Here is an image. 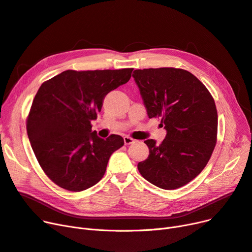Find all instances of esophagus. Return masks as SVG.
Listing matches in <instances>:
<instances>
[{
  "label": "esophagus",
  "mask_w": 252,
  "mask_h": 252,
  "mask_svg": "<svg viewBox=\"0 0 252 252\" xmlns=\"http://www.w3.org/2000/svg\"><path fill=\"white\" fill-rule=\"evenodd\" d=\"M135 140L133 138H131L130 136H125L124 137V144L125 145H130V144H133Z\"/></svg>",
  "instance_id": "34e87169"
}]
</instances>
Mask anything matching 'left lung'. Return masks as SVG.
<instances>
[{
  "label": "left lung",
  "instance_id": "obj_1",
  "mask_svg": "<svg viewBox=\"0 0 252 252\" xmlns=\"http://www.w3.org/2000/svg\"><path fill=\"white\" fill-rule=\"evenodd\" d=\"M149 118H160L166 130L159 146L147 139L149 156L137 168L147 181L177 189L205 168L217 139L213 97L192 73L178 68L134 70L132 74Z\"/></svg>",
  "mask_w": 252,
  "mask_h": 252
}]
</instances>
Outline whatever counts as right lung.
<instances>
[{
    "instance_id": "1",
    "label": "right lung",
    "mask_w": 252,
    "mask_h": 252,
    "mask_svg": "<svg viewBox=\"0 0 252 252\" xmlns=\"http://www.w3.org/2000/svg\"><path fill=\"white\" fill-rule=\"evenodd\" d=\"M132 70H66L39 88L27 132L40 166L58 186L78 192L102 179L124 139L116 134L100 138L91 121L101 112L104 97L126 84Z\"/></svg>"
}]
</instances>
